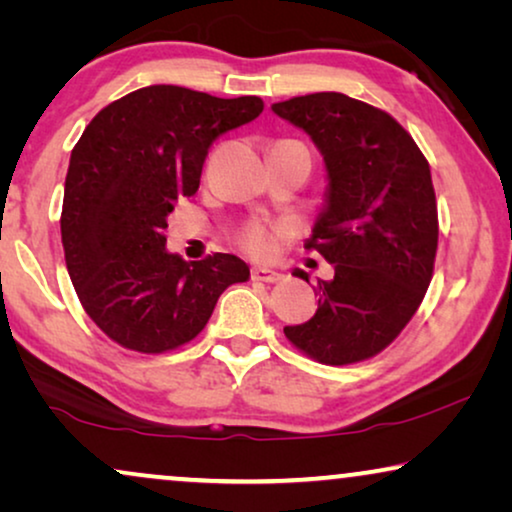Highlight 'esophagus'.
<instances>
[{
  "mask_svg": "<svg viewBox=\"0 0 512 512\" xmlns=\"http://www.w3.org/2000/svg\"><path fill=\"white\" fill-rule=\"evenodd\" d=\"M251 279L254 282H277V279H282L277 270L268 268V265H258V268L251 270Z\"/></svg>",
  "mask_w": 512,
  "mask_h": 512,
  "instance_id": "esophagus-1",
  "label": "esophagus"
}]
</instances>
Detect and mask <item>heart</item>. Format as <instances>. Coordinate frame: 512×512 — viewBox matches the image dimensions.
<instances>
[{
  "label": "heart",
  "instance_id": "heart-1",
  "mask_svg": "<svg viewBox=\"0 0 512 512\" xmlns=\"http://www.w3.org/2000/svg\"><path fill=\"white\" fill-rule=\"evenodd\" d=\"M240 242L247 251H254V254H265V251L272 249V233L265 226H261V223H254V226L242 230Z\"/></svg>",
  "mask_w": 512,
  "mask_h": 512
}]
</instances>
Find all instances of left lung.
Segmentation results:
<instances>
[{"mask_svg": "<svg viewBox=\"0 0 512 512\" xmlns=\"http://www.w3.org/2000/svg\"><path fill=\"white\" fill-rule=\"evenodd\" d=\"M272 111L324 156V207L305 247L335 268L319 282L314 317L284 333L328 366L370 359L403 331L429 289L438 247L429 163L394 118L342 93L293 97Z\"/></svg>", "mask_w": 512, "mask_h": 512, "instance_id": "obj_1", "label": "left lung"}]
</instances>
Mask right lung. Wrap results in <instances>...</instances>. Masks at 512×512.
<instances>
[{
  "label": "right lung",
  "mask_w": 512,
  "mask_h": 512,
  "mask_svg": "<svg viewBox=\"0 0 512 512\" xmlns=\"http://www.w3.org/2000/svg\"><path fill=\"white\" fill-rule=\"evenodd\" d=\"M263 111L256 95L223 100L146 86L104 107L69 158L62 247L88 317L118 345L160 354L193 340L249 265L233 254L186 263L167 251V216L200 186L209 144Z\"/></svg>",
  "instance_id": "1"
}]
</instances>
